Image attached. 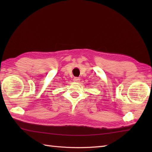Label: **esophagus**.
Masks as SVG:
<instances>
[{"label":"esophagus","mask_w":152,"mask_h":152,"mask_svg":"<svg viewBox=\"0 0 152 152\" xmlns=\"http://www.w3.org/2000/svg\"><path fill=\"white\" fill-rule=\"evenodd\" d=\"M73 80H74V82H79L80 79L79 78H78V77H74Z\"/></svg>","instance_id":"34e87169"}]
</instances>
